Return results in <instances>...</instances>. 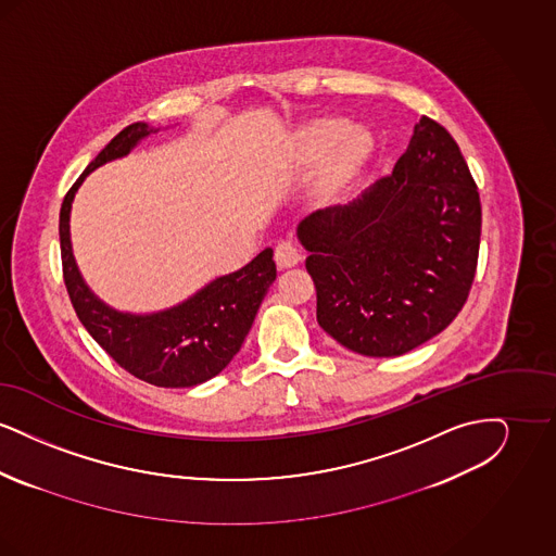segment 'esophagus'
Returning <instances> with one entry per match:
<instances>
[{
  "mask_svg": "<svg viewBox=\"0 0 556 556\" xmlns=\"http://www.w3.org/2000/svg\"><path fill=\"white\" fill-rule=\"evenodd\" d=\"M302 261V254L291 241H279L275 248V263L279 268H291Z\"/></svg>",
  "mask_w": 556,
  "mask_h": 556,
  "instance_id": "esophagus-1",
  "label": "esophagus"
}]
</instances>
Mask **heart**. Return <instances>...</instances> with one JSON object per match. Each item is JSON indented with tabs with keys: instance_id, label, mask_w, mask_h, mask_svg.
Wrapping results in <instances>:
<instances>
[{
	"instance_id": "heart-1",
	"label": "heart",
	"mask_w": 556,
	"mask_h": 556,
	"mask_svg": "<svg viewBox=\"0 0 556 556\" xmlns=\"http://www.w3.org/2000/svg\"><path fill=\"white\" fill-rule=\"evenodd\" d=\"M375 135L361 125L345 127L340 118H318L298 132V154L304 162H315L324 152L315 200L318 206H336L367 170L375 156Z\"/></svg>"
}]
</instances>
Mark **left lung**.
I'll return each mask as SVG.
<instances>
[{
    "label": "left lung",
    "mask_w": 556,
    "mask_h": 556,
    "mask_svg": "<svg viewBox=\"0 0 556 556\" xmlns=\"http://www.w3.org/2000/svg\"><path fill=\"white\" fill-rule=\"evenodd\" d=\"M317 320L348 350L388 358L460 313L476 277L481 204L456 141L421 116L390 177L298 225Z\"/></svg>",
    "instance_id": "left-lung-1"
}]
</instances>
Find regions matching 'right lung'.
I'll return each mask as SVG.
<instances>
[{"instance_id":"right-lung-1","label":"right lung","mask_w":556,"mask_h":556,"mask_svg":"<svg viewBox=\"0 0 556 556\" xmlns=\"http://www.w3.org/2000/svg\"><path fill=\"white\" fill-rule=\"evenodd\" d=\"M159 131L148 123L125 127L71 187L60 208L62 268L83 327L123 369L159 388H193L216 377L238 354L277 277L273 250L266 248L252 263L212 279L170 308L132 315L112 308L85 283L71 241V208L87 175L129 156L132 148Z\"/></svg>"}]
</instances>
